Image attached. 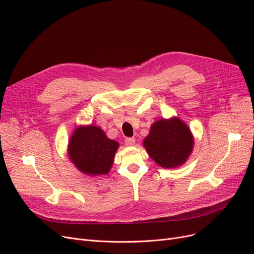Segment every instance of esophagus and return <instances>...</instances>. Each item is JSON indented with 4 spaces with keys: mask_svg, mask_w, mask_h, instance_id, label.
Masks as SVG:
<instances>
[{
    "mask_svg": "<svg viewBox=\"0 0 254 254\" xmlns=\"http://www.w3.org/2000/svg\"><path fill=\"white\" fill-rule=\"evenodd\" d=\"M135 142H136L135 138H127V139L125 140V143H126L127 146H132V145L135 144Z\"/></svg>",
    "mask_w": 254,
    "mask_h": 254,
    "instance_id": "34e87169",
    "label": "esophagus"
}]
</instances>
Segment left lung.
<instances>
[{
    "label": "left lung",
    "mask_w": 254,
    "mask_h": 254,
    "mask_svg": "<svg viewBox=\"0 0 254 254\" xmlns=\"http://www.w3.org/2000/svg\"><path fill=\"white\" fill-rule=\"evenodd\" d=\"M143 145L157 165L176 168L188 161L193 148V137L181 119L172 117L155 122Z\"/></svg>",
    "instance_id": "obj_1"
}]
</instances>
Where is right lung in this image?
I'll use <instances>...</instances> for the list:
<instances>
[{"mask_svg": "<svg viewBox=\"0 0 254 254\" xmlns=\"http://www.w3.org/2000/svg\"><path fill=\"white\" fill-rule=\"evenodd\" d=\"M119 144L96 126L79 127L70 139L68 153L76 168L88 176L108 174Z\"/></svg>", "mask_w": 254, "mask_h": 254, "instance_id": "obj_1", "label": "right lung"}]
</instances>
